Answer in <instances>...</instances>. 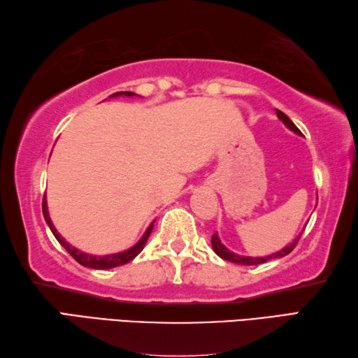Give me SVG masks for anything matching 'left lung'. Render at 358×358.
Here are the masks:
<instances>
[{"mask_svg": "<svg viewBox=\"0 0 358 358\" xmlns=\"http://www.w3.org/2000/svg\"><path fill=\"white\" fill-rule=\"evenodd\" d=\"M276 115L278 117L281 119V121L285 124V127H289L292 131H295L296 135H303V133L299 131V129L296 127L295 124L290 121V117L287 116L285 113H282L281 110H276ZM301 234L296 237L295 241H293L290 245H287L285 248H282L281 251H276V253H273L270 256H264V257H250V256H241V255H236L233 251H229L225 245H223L219 239V236L213 234L211 237V242H213V250L215 251L217 256H220L222 259H225L228 262H233V264H241V265H259V264H264L267 261H271V259H279V257H284L290 253V251L296 247V243L299 241Z\"/></svg>", "mask_w": 358, "mask_h": 358, "instance_id": "1", "label": "left lung"}]
</instances>
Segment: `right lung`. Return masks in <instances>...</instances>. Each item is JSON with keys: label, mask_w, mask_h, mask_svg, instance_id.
<instances>
[{"label": "right lung", "mask_w": 358, "mask_h": 358, "mask_svg": "<svg viewBox=\"0 0 358 358\" xmlns=\"http://www.w3.org/2000/svg\"><path fill=\"white\" fill-rule=\"evenodd\" d=\"M135 96V93H131V91H121V93H115L111 94L110 97H116V96ZM41 208H43V215H45V220L48 223V227L51 228L52 234L55 236V239L59 241V243L62 245L63 248H65L69 255H71L77 262H79L80 265H83V267H88V268H96V270H107V268H113V267H119V265H124L130 262L131 259H135L139 253H141L143 248L145 247V242L147 239H149V236L152 233L153 229V222L150 223V227L145 229L144 236L139 239V242L136 245H133L131 248L122 251V253H115V255H107V256H93V255H87L83 253V251L74 248L73 245H69L63 237L57 233V229H55V227L52 225L51 222V217H49V213H48V205H46V197L43 199V203H41Z\"/></svg>", "instance_id": "obj_1"}]
</instances>
